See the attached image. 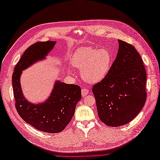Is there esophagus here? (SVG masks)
I'll list each match as a JSON object with an SVG mask.
<instances>
[{
    "mask_svg": "<svg viewBox=\"0 0 160 160\" xmlns=\"http://www.w3.org/2000/svg\"><path fill=\"white\" fill-rule=\"evenodd\" d=\"M88 92H89V90H88V89H87V88L82 89V92H81L82 95L84 96H86V95L88 94Z\"/></svg>",
    "mask_w": 160,
    "mask_h": 160,
    "instance_id": "obj_1",
    "label": "esophagus"
}]
</instances>
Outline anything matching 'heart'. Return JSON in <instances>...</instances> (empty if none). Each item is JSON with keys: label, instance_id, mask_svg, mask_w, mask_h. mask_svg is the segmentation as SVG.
Masks as SVG:
<instances>
[{"label": "heart", "instance_id": "heart-1", "mask_svg": "<svg viewBox=\"0 0 160 160\" xmlns=\"http://www.w3.org/2000/svg\"><path fill=\"white\" fill-rule=\"evenodd\" d=\"M112 61L110 52L105 48L82 47L77 49L72 57V65L81 70L82 77L90 83H97L106 78Z\"/></svg>", "mask_w": 160, "mask_h": 160}]
</instances>
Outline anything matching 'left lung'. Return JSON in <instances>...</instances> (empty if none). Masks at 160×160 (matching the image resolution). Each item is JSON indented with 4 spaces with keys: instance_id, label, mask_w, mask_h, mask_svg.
<instances>
[{
    "instance_id": "1",
    "label": "left lung",
    "mask_w": 160,
    "mask_h": 160,
    "mask_svg": "<svg viewBox=\"0 0 160 160\" xmlns=\"http://www.w3.org/2000/svg\"><path fill=\"white\" fill-rule=\"evenodd\" d=\"M119 49L109 72L93 86L100 120L117 127L131 122L146 100V72L135 47L118 40Z\"/></svg>"
}]
</instances>
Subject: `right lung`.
Here are the masks:
<instances>
[{
    "mask_svg": "<svg viewBox=\"0 0 160 160\" xmlns=\"http://www.w3.org/2000/svg\"><path fill=\"white\" fill-rule=\"evenodd\" d=\"M56 42H37L25 50L12 74V88L15 107L19 116L38 130L58 133L64 130L72 118L77 103L82 98L79 86L56 81L47 100L34 104L24 97L20 78L22 71L45 58Z\"/></svg>",
    "mask_w": 160,
    "mask_h": 160,
    "instance_id": "add662e5",
    "label": "right lung"
}]
</instances>
